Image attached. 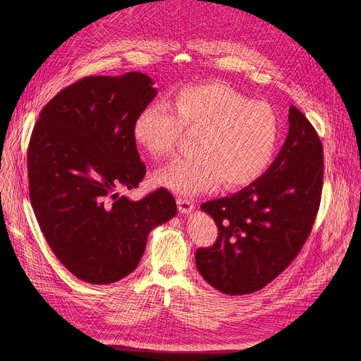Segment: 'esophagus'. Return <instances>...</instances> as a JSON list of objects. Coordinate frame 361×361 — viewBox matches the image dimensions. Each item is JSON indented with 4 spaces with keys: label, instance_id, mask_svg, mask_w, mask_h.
I'll return each instance as SVG.
<instances>
[{
    "label": "esophagus",
    "instance_id": "34e87169",
    "mask_svg": "<svg viewBox=\"0 0 361 361\" xmlns=\"http://www.w3.org/2000/svg\"><path fill=\"white\" fill-rule=\"evenodd\" d=\"M177 204H178V211L180 214H190L195 207L193 200L190 199H184V197H178L177 199Z\"/></svg>",
    "mask_w": 361,
    "mask_h": 361
}]
</instances>
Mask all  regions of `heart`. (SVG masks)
Here are the masks:
<instances>
[{
    "mask_svg": "<svg viewBox=\"0 0 361 361\" xmlns=\"http://www.w3.org/2000/svg\"><path fill=\"white\" fill-rule=\"evenodd\" d=\"M184 133L196 135L197 155L174 162L157 177L178 195L216 187H245L268 168L279 137V121L267 102L245 98L222 83L180 89L169 105L143 108L133 124L135 140L155 158L174 154Z\"/></svg>",
    "mask_w": 361,
    "mask_h": 361,
    "instance_id": "1",
    "label": "heart"
}]
</instances>
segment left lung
<instances>
[{
    "instance_id": "left-lung-1",
    "label": "left lung",
    "mask_w": 361,
    "mask_h": 361,
    "mask_svg": "<svg viewBox=\"0 0 361 361\" xmlns=\"http://www.w3.org/2000/svg\"><path fill=\"white\" fill-rule=\"evenodd\" d=\"M288 124V136L267 173L240 192L200 206L214 218L218 238L212 247L197 249L196 267L224 294H250L268 286L312 231L324 183V147L294 105Z\"/></svg>"
}]
</instances>
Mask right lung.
<instances>
[{"instance_id":"add662e5","label":"right lung","mask_w":361,"mask_h":361,"mask_svg":"<svg viewBox=\"0 0 361 361\" xmlns=\"http://www.w3.org/2000/svg\"><path fill=\"white\" fill-rule=\"evenodd\" d=\"M149 75H92L44 106L27 150L33 212L54 255L79 279L117 282L137 268L149 233L177 214L165 188L140 200L146 174L133 124L157 97Z\"/></svg>"}]
</instances>
